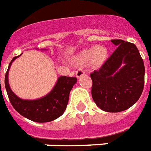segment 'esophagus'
<instances>
[{
  "label": "esophagus",
  "mask_w": 151,
  "mask_h": 151,
  "mask_svg": "<svg viewBox=\"0 0 151 151\" xmlns=\"http://www.w3.org/2000/svg\"><path fill=\"white\" fill-rule=\"evenodd\" d=\"M84 73L85 72H84V70H83V69L79 68L76 71V74L77 78H80V77H81L82 76H83V75H84Z\"/></svg>",
  "instance_id": "1"
}]
</instances>
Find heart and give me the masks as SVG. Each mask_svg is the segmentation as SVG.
<instances>
[{
  "label": "heart",
  "mask_w": 151,
  "mask_h": 151,
  "mask_svg": "<svg viewBox=\"0 0 151 151\" xmlns=\"http://www.w3.org/2000/svg\"><path fill=\"white\" fill-rule=\"evenodd\" d=\"M107 56V50L104 47L98 46L83 50L77 57V61L80 63H86L91 60L96 66L101 65Z\"/></svg>",
  "instance_id": "b5f03b06"
}]
</instances>
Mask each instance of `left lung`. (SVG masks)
<instances>
[{"instance_id": "1", "label": "left lung", "mask_w": 151, "mask_h": 151, "mask_svg": "<svg viewBox=\"0 0 151 151\" xmlns=\"http://www.w3.org/2000/svg\"><path fill=\"white\" fill-rule=\"evenodd\" d=\"M117 46L97 71L90 75L91 96L104 111L119 112L133 106L144 88L145 67L137 47L123 40H111ZM124 66L120 68L122 63Z\"/></svg>"}]
</instances>
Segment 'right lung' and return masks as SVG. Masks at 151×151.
<instances>
[{
    "label": "right lung",
    "mask_w": 151,
    "mask_h": 151,
    "mask_svg": "<svg viewBox=\"0 0 151 151\" xmlns=\"http://www.w3.org/2000/svg\"><path fill=\"white\" fill-rule=\"evenodd\" d=\"M20 55L12 58L4 77V84L10 103L19 114L31 121L47 123L55 120L61 116L66 110L69 94L77 82V79L76 77H67L65 76L59 77L54 88L45 97L36 100L21 99L10 89L8 80L9 69L13 60Z\"/></svg>",
    "instance_id": "right-lung-1"
}]
</instances>
